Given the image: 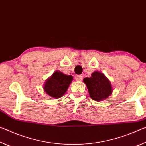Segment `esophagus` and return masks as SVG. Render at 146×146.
<instances>
[{"label": "esophagus", "instance_id": "1", "mask_svg": "<svg viewBox=\"0 0 146 146\" xmlns=\"http://www.w3.org/2000/svg\"><path fill=\"white\" fill-rule=\"evenodd\" d=\"M75 80L76 81H78V82H80V81H82L83 80V77L80 75H77V76H76Z\"/></svg>", "mask_w": 146, "mask_h": 146}]
</instances>
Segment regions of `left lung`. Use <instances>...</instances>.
I'll return each instance as SVG.
<instances>
[{"instance_id": "left-lung-1", "label": "left lung", "mask_w": 146, "mask_h": 146, "mask_svg": "<svg viewBox=\"0 0 146 146\" xmlns=\"http://www.w3.org/2000/svg\"><path fill=\"white\" fill-rule=\"evenodd\" d=\"M83 82L87 85L90 97L97 102L106 99L113 92L110 81L98 71L94 72L90 78H85Z\"/></svg>"}]
</instances>
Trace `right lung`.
Instances as JSON below:
<instances>
[{"instance_id":"right-lung-1","label":"right lung","mask_w":146,"mask_h":146,"mask_svg":"<svg viewBox=\"0 0 146 146\" xmlns=\"http://www.w3.org/2000/svg\"><path fill=\"white\" fill-rule=\"evenodd\" d=\"M72 80L71 75L67 76L61 72L56 71L45 82L44 92L54 98H59L66 92Z\"/></svg>"}]
</instances>
